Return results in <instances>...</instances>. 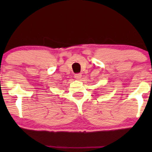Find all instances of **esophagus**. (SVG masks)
Masks as SVG:
<instances>
[{
    "mask_svg": "<svg viewBox=\"0 0 152 152\" xmlns=\"http://www.w3.org/2000/svg\"><path fill=\"white\" fill-rule=\"evenodd\" d=\"M81 76H82L81 74H75V78H76L77 80L81 79Z\"/></svg>",
    "mask_w": 152,
    "mask_h": 152,
    "instance_id": "esophagus-1",
    "label": "esophagus"
}]
</instances>
